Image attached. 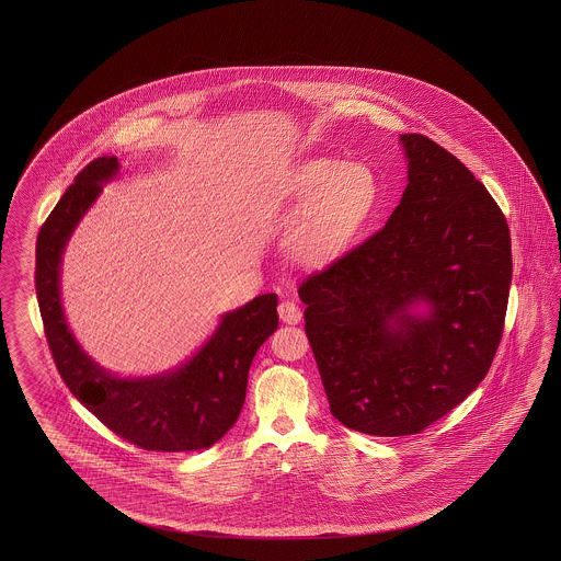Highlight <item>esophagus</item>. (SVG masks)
Segmentation results:
<instances>
[{
  "label": "esophagus",
  "mask_w": 561,
  "mask_h": 561,
  "mask_svg": "<svg viewBox=\"0 0 561 561\" xmlns=\"http://www.w3.org/2000/svg\"><path fill=\"white\" fill-rule=\"evenodd\" d=\"M277 311H279V320L284 321V323H298L300 318H302V311H300V307L294 300H282Z\"/></svg>",
  "instance_id": "34e87169"
}]
</instances>
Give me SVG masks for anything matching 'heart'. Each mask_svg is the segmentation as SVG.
<instances>
[{"mask_svg":"<svg viewBox=\"0 0 561 561\" xmlns=\"http://www.w3.org/2000/svg\"><path fill=\"white\" fill-rule=\"evenodd\" d=\"M380 199V185L364 163L311 158L288 168L268 191L275 210H300L288 248L307 265H323L341 256L370 222Z\"/></svg>","mask_w":561,"mask_h":561,"instance_id":"b5f03b06","label":"heart"}]
</instances>
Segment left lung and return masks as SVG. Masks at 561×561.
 Listing matches in <instances>:
<instances>
[{
	"label": "left lung",
	"instance_id": "8db88e82",
	"mask_svg": "<svg viewBox=\"0 0 561 561\" xmlns=\"http://www.w3.org/2000/svg\"><path fill=\"white\" fill-rule=\"evenodd\" d=\"M400 140V206L298 288L332 416L378 437L421 433L478 389L513 273L507 218L488 188L427 136ZM419 304L427 317L411 316Z\"/></svg>",
	"mask_w": 561,
	"mask_h": 561
}]
</instances>
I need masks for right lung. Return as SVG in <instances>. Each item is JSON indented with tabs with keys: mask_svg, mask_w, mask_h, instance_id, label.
<instances>
[{
	"mask_svg": "<svg viewBox=\"0 0 561 561\" xmlns=\"http://www.w3.org/2000/svg\"><path fill=\"white\" fill-rule=\"evenodd\" d=\"M117 170V158L90 161L39 229L35 293L46 341L69 391L115 435L142 450H204L240 419L250 364L279 323L277 296L263 294L225 313L213 339L172 373L117 378L96 366L65 320L58 288L60 259L81 216Z\"/></svg>",
	"mask_w": 561,
	"mask_h": 561,
	"instance_id": "add662e5",
	"label": "right lung"
}]
</instances>
